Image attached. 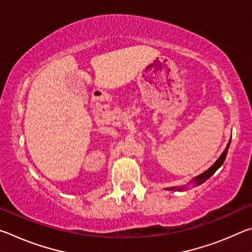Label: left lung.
Here are the masks:
<instances>
[{
    "label": "left lung",
    "instance_id": "8db88e82",
    "mask_svg": "<svg viewBox=\"0 0 252 252\" xmlns=\"http://www.w3.org/2000/svg\"><path fill=\"white\" fill-rule=\"evenodd\" d=\"M230 141H231V140H230ZM230 141H229V143L227 144V147H225V149H224V151L222 152V155H221L220 157H219V159L217 160L215 163H213L210 168H209L207 171H204L203 173H201V174H199L198 177H195V178H193V180H192V182H194V185L195 186H199V185H201V183H203L204 181H207L209 178H210L213 173H215L217 170H218L221 165H222V163L224 162V159H225V157H227V153H228V149H229V146H230ZM183 189H185V187H173V188H169V190H177V191H182Z\"/></svg>",
    "mask_w": 252,
    "mask_h": 252
}]
</instances>
